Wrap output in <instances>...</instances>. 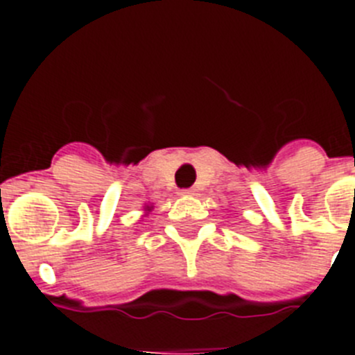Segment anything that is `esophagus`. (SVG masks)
Here are the masks:
<instances>
[{
  "label": "esophagus",
  "instance_id": "esophagus-1",
  "mask_svg": "<svg viewBox=\"0 0 355 355\" xmlns=\"http://www.w3.org/2000/svg\"><path fill=\"white\" fill-rule=\"evenodd\" d=\"M196 188H187V190H180V196H196Z\"/></svg>",
  "mask_w": 355,
  "mask_h": 355
}]
</instances>
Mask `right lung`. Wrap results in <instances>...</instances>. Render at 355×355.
I'll return each mask as SVG.
<instances>
[{"label":"right lung","mask_w":355,"mask_h":355,"mask_svg":"<svg viewBox=\"0 0 355 355\" xmlns=\"http://www.w3.org/2000/svg\"><path fill=\"white\" fill-rule=\"evenodd\" d=\"M153 209H155V206H153V202H150V205H144V208H142V213H144L142 218H144V216L149 215V213L153 211Z\"/></svg>","instance_id":"obj_1"}]
</instances>
